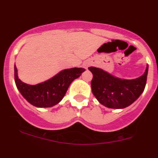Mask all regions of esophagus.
Listing matches in <instances>:
<instances>
[{
  "label": "esophagus",
  "mask_w": 158,
  "mask_h": 158,
  "mask_svg": "<svg viewBox=\"0 0 158 158\" xmlns=\"http://www.w3.org/2000/svg\"><path fill=\"white\" fill-rule=\"evenodd\" d=\"M89 64L88 63V62H86V63L84 64V67H85V69H87L88 67H89Z\"/></svg>",
  "instance_id": "34e87169"
}]
</instances>
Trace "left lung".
I'll use <instances>...</instances> for the list:
<instances>
[{
  "instance_id": "8db88e82",
  "label": "left lung",
  "mask_w": 158,
  "mask_h": 158,
  "mask_svg": "<svg viewBox=\"0 0 158 158\" xmlns=\"http://www.w3.org/2000/svg\"><path fill=\"white\" fill-rule=\"evenodd\" d=\"M93 77L92 91L100 104L109 108H124L139 98L144 91L148 73L134 80H122L96 67H89Z\"/></svg>"
}]
</instances>
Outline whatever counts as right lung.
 Listing matches in <instances>:
<instances>
[{
    "mask_svg": "<svg viewBox=\"0 0 158 158\" xmlns=\"http://www.w3.org/2000/svg\"><path fill=\"white\" fill-rule=\"evenodd\" d=\"M85 70L83 68L65 69L50 80L36 85H30L19 80L16 65L14 66V76L16 87L27 102L38 107H49L62 100L69 85Z\"/></svg>",
    "mask_w": 158,
    "mask_h": 158,
    "instance_id": "right-lung-1",
    "label": "right lung"
}]
</instances>
